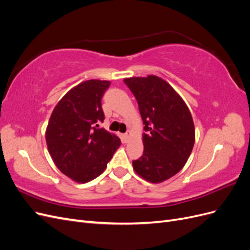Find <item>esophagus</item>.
<instances>
[{
    "mask_svg": "<svg viewBox=\"0 0 250 250\" xmlns=\"http://www.w3.org/2000/svg\"><path fill=\"white\" fill-rule=\"evenodd\" d=\"M130 131H127L125 134H124V139H125V141H127L128 139H129V137H130Z\"/></svg>",
    "mask_w": 250,
    "mask_h": 250,
    "instance_id": "34e87169",
    "label": "esophagus"
}]
</instances>
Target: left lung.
<instances>
[{"mask_svg":"<svg viewBox=\"0 0 250 250\" xmlns=\"http://www.w3.org/2000/svg\"><path fill=\"white\" fill-rule=\"evenodd\" d=\"M139 104L144 152L132 162L134 171L153 184L162 183L184 168L195 143L193 118L187 104L162 78L124 79Z\"/></svg>","mask_w":250,"mask_h":250,"instance_id":"1","label":"left lung"}]
</instances>
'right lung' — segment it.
I'll return each instance as SVG.
<instances>
[{
  "label": "right lung",
  "instance_id": "add662e5",
  "mask_svg": "<svg viewBox=\"0 0 250 250\" xmlns=\"http://www.w3.org/2000/svg\"><path fill=\"white\" fill-rule=\"evenodd\" d=\"M109 81L87 80L67 92L53 110L46 131L49 153L56 167L85 184L106 169L121 140L99 124L104 120L101 99Z\"/></svg>",
  "mask_w": 250,
  "mask_h": 250
}]
</instances>
